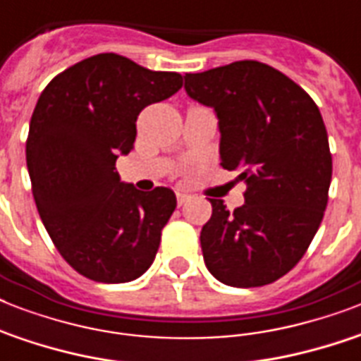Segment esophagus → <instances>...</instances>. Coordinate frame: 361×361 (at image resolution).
<instances>
[{"label":"esophagus","mask_w":361,"mask_h":361,"mask_svg":"<svg viewBox=\"0 0 361 361\" xmlns=\"http://www.w3.org/2000/svg\"><path fill=\"white\" fill-rule=\"evenodd\" d=\"M189 198H191V195L185 191H178L176 192V200H178V206H183L185 202H189Z\"/></svg>","instance_id":"1"}]
</instances>
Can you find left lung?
<instances>
[{
    "label": "left lung",
    "mask_w": 361,
    "mask_h": 361,
    "mask_svg": "<svg viewBox=\"0 0 361 361\" xmlns=\"http://www.w3.org/2000/svg\"><path fill=\"white\" fill-rule=\"evenodd\" d=\"M185 90L217 112L221 164L247 183L245 204L234 212L209 198L200 232L206 268L238 288L269 285L302 260L324 217L331 153L319 106L255 59L187 73Z\"/></svg>",
    "instance_id": "obj_1"
}]
</instances>
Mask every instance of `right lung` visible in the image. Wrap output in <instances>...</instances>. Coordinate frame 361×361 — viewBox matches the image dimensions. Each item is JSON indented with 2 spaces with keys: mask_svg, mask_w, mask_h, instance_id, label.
I'll return each mask as SVG.
<instances>
[{
  "mask_svg": "<svg viewBox=\"0 0 361 361\" xmlns=\"http://www.w3.org/2000/svg\"><path fill=\"white\" fill-rule=\"evenodd\" d=\"M181 84L180 73L97 54L54 76L37 101L25 140L37 212L59 255L87 279L127 283L157 255L176 195L121 183L116 159L135 147L142 110Z\"/></svg>",
  "mask_w": 361,
  "mask_h": 361,
  "instance_id": "1",
  "label": "right lung"
}]
</instances>
